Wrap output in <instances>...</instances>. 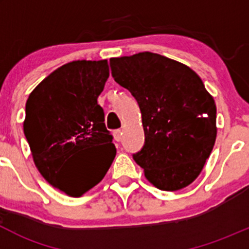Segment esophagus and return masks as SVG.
Instances as JSON below:
<instances>
[{"instance_id": "obj_1", "label": "esophagus", "mask_w": 249, "mask_h": 249, "mask_svg": "<svg viewBox=\"0 0 249 249\" xmlns=\"http://www.w3.org/2000/svg\"><path fill=\"white\" fill-rule=\"evenodd\" d=\"M122 136H123L122 130H114V131H113V137H114V140L117 141V142H119V141L122 140Z\"/></svg>"}]
</instances>
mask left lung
Here are the masks:
<instances>
[{"mask_svg":"<svg viewBox=\"0 0 249 249\" xmlns=\"http://www.w3.org/2000/svg\"><path fill=\"white\" fill-rule=\"evenodd\" d=\"M115 82L139 102L145 142L134 159L150 184L176 192L201 173L217 137L214 99L189 66L143 52L109 60Z\"/></svg>","mask_w":249,"mask_h":249,"instance_id":"1","label":"left lung"}]
</instances>
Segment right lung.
Wrapping results in <instances>:
<instances>
[{
	"instance_id": "1",
	"label": "right lung",
	"mask_w": 249,
	"mask_h": 249,
	"mask_svg": "<svg viewBox=\"0 0 249 249\" xmlns=\"http://www.w3.org/2000/svg\"><path fill=\"white\" fill-rule=\"evenodd\" d=\"M108 77L107 60H74L44 78L26 101L24 134L35 165L69 196L99 184L117 153L97 104Z\"/></svg>"
}]
</instances>
